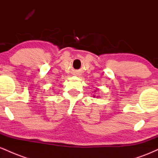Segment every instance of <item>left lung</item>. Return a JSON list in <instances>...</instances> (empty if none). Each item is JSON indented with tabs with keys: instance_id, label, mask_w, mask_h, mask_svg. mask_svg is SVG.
I'll return each mask as SVG.
<instances>
[{
	"instance_id": "8db88e82",
	"label": "left lung",
	"mask_w": 158,
	"mask_h": 158,
	"mask_svg": "<svg viewBox=\"0 0 158 158\" xmlns=\"http://www.w3.org/2000/svg\"><path fill=\"white\" fill-rule=\"evenodd\" d=\"M97 90H98V89H97ZM97 90H94V94H97ZM93 97H97H97H98V96H97V97H96V95H93Z\"/></svg>"
}]
</instances>
